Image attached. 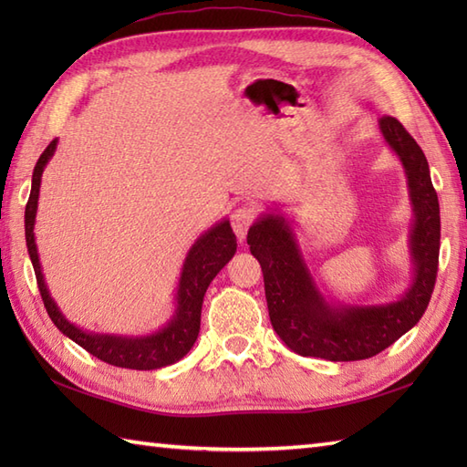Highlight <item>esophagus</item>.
Wrapping results in <instances>:
<instances>
[{
    "instance_id": "34e87169",
    "label": "esophagus",
    "mask_w": 467,
    "mask_h": 467,
    "mask_svg": "<svg viewBox=\"0 0 467 467\" xmlns=\"http://www.w3.org/2000/svg\"><path fill=\"white\" fill-rule=\"evenodd\" d=\"M254 221V208L251 204H243L239 208H234L233 214H231V224L234 228V233L239 239L243 241L246 236V231H249V226Z\"/></svg>"
}]
</instances>
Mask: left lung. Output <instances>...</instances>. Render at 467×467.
<instances>
[{"label": "left lung", "mask_w": 467, "mask_h": 467, "mask_svg": "<svg viewBox=\"0 0 467 467\" xmlns=\"http://www.w3.org/2000/svg\"><path fill=\"white\" fill-rule=\"evenodd\" d=\"M377 126L401 162L413 213L408 239L411 281L398 299L371 305L327 299L305 261L293 221L281 208L263 213L246 236L263 269L273 329L303 357L369 359L418 325L431 299L440 259V202L428 158L393 116L381 114Z\"/></svg>", "instance_id": "8db88e82"}]
</instances>
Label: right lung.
I'll return each instance as SVG.
<instances>
[{
    "label": "right lung",
    "mask_w": 467,
    "mask_h": 467,
    "mask_svg": "<svg viewBox=\"0 0 467 467\" xmlns=\"http://www.w3.org/2000/svg\"><path fill=\"white\" fill-rule=\"evenodd\" d=\"M56 148L57 138L49 142V146L36 162L32 174V192H29V201L26 204V244L49 319L54 321V325L67 339L84 347L88 353H92L100 361L116 367H126V369L136 371H152L181 361L192 349L198 331H201V311L208 285L213 283L214 276L221 273L223 266L236 253V236L231 228V221L228 218L218 221L198 236L194 244L188 249L174 293V311L171 319L161 329L146 335H116L84 329V327L69 321L54 301L52 293L47 289L36 244L34 226L37 214L39 186H42V174L47 162L56 154Z\"/></svg>",
    "instance_id": "1"
}]
</instances>
